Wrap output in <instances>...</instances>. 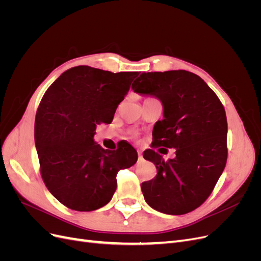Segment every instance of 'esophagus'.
<instances>
[{
	"instance_id": "34e87169",
	"label": "esophagus",
	"mask_w": 261,
	"mask_h": 261,
	"mask_svg": "<svg viewBox=\"0 0 261 261\" xmlns=\"http://www.w3.org/2000/svg\"><path fill=\"white\" fill-rule=\"evenodd\" d=\"M137 153H138V159H139V160L143 159V153H141V151H139V150H138Z\"/></svg>"
}]
</instances>
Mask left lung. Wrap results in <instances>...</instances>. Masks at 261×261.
Listing matches in <instances>:
<instances>
[{
  "label": "left lung",
  "mask_w": 261,
  "mask_h": 261,
  "mask_svg": "<svg viewBox=\"0 0 261 261\" xmlns=\"http://www.w3.org/2000/svg\"><path fill=\"white\" fill-rule=\"evenodd\" d=\"M163 105L164 118L153 128V148L176 156L165 161L152 149L144 152L156 168L154 178L141 184L150 207L167 215H185L207 200L227 159V121L223 105L203 80L187 70L143 73L132 86Z\"/></svg>",
  "instance_id": "left-lung-1"
}]
</instances>
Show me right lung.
<instances>
[{"instance_id": "right-lung-1", "label": "right lung", "mask_w": 261, "mask_h": 261, "mask_svg": "<svg viewBox=\"0 0 261 261\" xmlns=\"http://www.w3.org/2000/svg\"><path fill=\"white\" fill-rule=\"evenodd\" d=\"M138 72L112 73L76 66L63 73L43 94L35 120L40 174L49 192L65 207L93 211L111 200L116 175L137 161V152L120 141L116 150L96 145L97 126L110 124Z\"/></svg>"}]
</instances>
